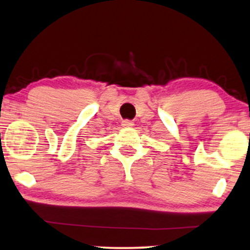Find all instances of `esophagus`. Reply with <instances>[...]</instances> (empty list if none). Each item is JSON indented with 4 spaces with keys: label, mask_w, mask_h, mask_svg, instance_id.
<instances>
[{
    "label": "esophagus",
    "mask_w": 250,
    "mask_h": 250,
    "mask_svg": "<svg viewBox=\"0 0 250 250\" xmlns=\"http://www.w3.org/2000/svg\"><path fill=\"white\" fill-rule=\"evenodd\" d=\"M133 125H134L133 122H131V120H123L122 123L123 127H132Z\"/></svg>",
    "instance_id": "obj_1"
}]
</instances>
